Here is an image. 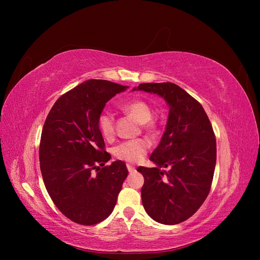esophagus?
I'll list each match as a JSON object with an SVG mask.
<instances>
[{"label":"esophagus","instance_id":"obj_1","mask_svg":"<svg viewBox=\"0 0 260 260\" xmlns=\"http://www.w3.org/2000/svg\"><path fill=\"white\" fill-rule=\"evenodd\" d=\"M126 168H127V170H128L129 173H133V172L136 171V168H135L134 166H132V165H126Z\"/></svg>","mask_w":260,"mask_h":260}]
</instances>
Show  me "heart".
Masks as SVG:
<instances>
[{
  "instance_id": "b5f03b06",
  "label": "heart",
  "mask_w": 260,
  "mask_h": 260,
  "mask_svg": "<svg viewBox=\"0 0 260 260\" xmlns=\"http://www.w3.org/2000/svg\"><path fill=\"white\" fill-rule=\"evenodd\" d=\"M121 109L125 114L135 117L140 123H142L144 129L148 132L155 129V123L152 120V108L146 102L142 100H132L121 105ZM98 127L103 138L106 140L113 139L116 131L114 115L109 112L101 113L98 118ZM149 146H151V143L143 138L127 140L115 146L114 155L120 160L137 163L145 157Z\"/></svg>"
}]
</instances>
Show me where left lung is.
<instances>
[{"mask_svg":"<svg viewBox=\"0 0 260 260\" xmlns=\"http://www.w3.org/2000/svg\"><path fill=\"white\" fill-rule=\"evenodd\" d=\"M133 90L157 93L170 107L166 132L149 160L139 167L144 177L141 198L148 216L162 224H178L207 199L216 166V138L202 105L171 82L142 83ZM169 167V171H161Z\"/></svg>","mask_w":260,"mask_h":260,"instance_id":"left-lung-1","label":"left lung"}]
</instances>
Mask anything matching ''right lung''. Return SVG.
<instances>
[{"label":"right lung","instance_id":"right-lung-1","mask_svg":"<svg viewBox=\"0 0 260 260\" xmlns=\"http://www.w3.org/2000/svg\"><path fill=\"white\" fill-rule=\"evenodd\" d=\"M126 88L106 80H87L62 94L45 120L39 149L41 173L53 203L76 223L93 225L106 219L127 177L121 160L104 167L111 155L98 127L106 102Z\"/></svg>","mask_w":260,"mask_h":260}]
</instances>
